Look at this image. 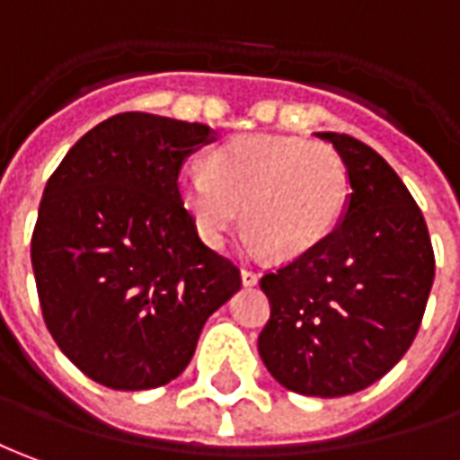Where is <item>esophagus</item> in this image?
<instances>
[{"mask_svg":"<svg viewBox=\"0 0 460 460\" xmlns=\"http://www.w3.org/2000/svg\"><path fill=\"white\" fill-rule=\"evenodd\" d=\"M240 278H243L245 288H252V285H258V280H261V275L255 270H240Z\"/></svg>","mask_w":460,"mask_h":460,"instance_id":"esophagus-1","label":"esophagus"}]
</instances>
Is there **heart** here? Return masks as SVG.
I'll list each match as a JSON object with an SVG mask.
<instances>
[{
    "mask_svg": "<svg viewBox=\"0 0 460 460\" xmlns=\"http://www.w3.org/2000/svg\"><path fill=\"white\" fill-rule=\"evenodd\" d=\"M345 160L325 142L240 135L208 157V170L188 167L177 198L208 245H223L240 220L245 248L300 258L335 230L348 205Z\"/></svg>",
    "mask_w": 460,
    "mask_h": 460,
    "instance_id": "1",
    "label": "heart"
}]
</instances>
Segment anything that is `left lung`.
Masks as SVG:
<instances>
[{
  "mask_svg": "<svg viewBox=\"0 0 460 460\" xmlns=\"http://www.w3.org/2000/svg\"><path fill=\"white\" fill-rule=\"evenodd\" d=\"M315 135L345 160L350 198L321 245L262 275L270 321L258 350L288 391L338 398L368 388L405 356L436 261L423 212L394 167L350 135Z\"/></svg>",
  "mask_w": 460,
  "mask_h": 460,
  "instance_id": "obj_1",
  "label": "left lung"
}]
</instances>
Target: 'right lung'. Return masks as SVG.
<instances>
[{"instance_id": "1", "label": "right lung", "mask_w": 460, "mask_h": 460, "mask_svg": "<svg viewBox=\"0 0 460 460\" xmlns=\"http://www.w3.org/2000/svg\"><path fill=\"white\" fill-rule=\"evenodd\" d=\"M208 125L122 112L92 128L47 180L31 268L55 343L87 378L147 391L188 368L240 270L199 240L177 198Z\"/></svg>"}]
</instances>
